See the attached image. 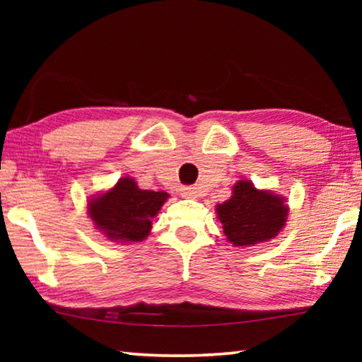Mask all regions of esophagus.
Listing matches in <instances>:
<instances>
[{
	"instance_id": "obj_1",
	"label": "esophagus",
	"mask_w": 362,
	"mask_h": 362,
	"mask_svg": "<svg viewBox=\"0 0 362 362\" xmlns=\"http://www.w3.org/2000/svg\"><path fill=\"white\" fill-rule=\"evenodd\" d=\"M180 194L183 196V198H196V196H198V189H196L194 187H182Z\"/></svg>"
}]
</instances>
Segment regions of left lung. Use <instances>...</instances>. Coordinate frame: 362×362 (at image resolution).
<instances>
[{
	"label": "left lung",
	"mask_w": 362,
	"mask_h": 362,
	"mask_svg": "<svg viewBox=\"0 0 362 362\" xmlns=\"http://www.w3.org/2000/svg\"><path fill=\"white\" fill-rule=\"evenodd\" d=\"M286 199L267 189H257L252 182L238 180L233 194L217 204V218L233 246L249 247L278 236L287 220Z\"/></svg>",
	"instance_id": "left-lung-1"
}]
</instances>
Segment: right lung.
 <instances>
[{
	"instance_id": "1",
	"label": "right lung",
	"mask_w": 362,
	"mask_h": 362,
	"mask_svg": "<svg viewBox=\"0 0 362 362\" xmlns=\"http://www.w3.org/2000/svg\"><path fill=\"white\" fill-rule=\"evenodd\" d=\"M166 192L140 189L137 182L122 177L113 188L88 201L95 228L115 243H140L151 231V220L166 203Z\"/></svg>"
}]
</instances>
